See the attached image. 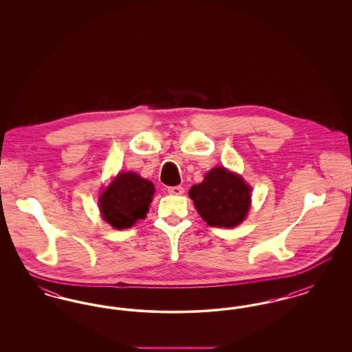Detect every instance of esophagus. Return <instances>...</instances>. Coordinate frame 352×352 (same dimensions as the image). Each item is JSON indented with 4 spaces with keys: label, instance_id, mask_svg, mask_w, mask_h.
<instances>
[{
    "label": "esophagus",
    "instance_id": "esophagus-1",
    "mask_svg": "<svg viewBox=\"0 0 352 352\" xmlns=\"http://www.w3.org/2000/svg\"><path fill=\"white\" fill-rule=\"evenodd\" d=\"M168 192L171 195H182L184 192V188L182 186H170V187H168Z\"/></svg>",
    "mask_w": 352,
    "mask_h": 352
}]
</instances>
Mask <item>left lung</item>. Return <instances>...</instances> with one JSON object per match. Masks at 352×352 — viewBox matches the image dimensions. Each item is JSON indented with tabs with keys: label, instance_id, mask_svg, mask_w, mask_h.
Masks as SVG:
<instances>
[{
	"label": "left lung",
	"instance_id": "obj_1",
	"mask_svg": "<svg viewBox=\"0 0 352 352\" xmlns=\"http://www.w3.org/2000/svg\"><path fill=\"white\" fill-rule=\"evenodd\" d=\"M188 195L208 226L231 228L247 217L251 187L227 168H215L206 174L201 184L190 188Z\"/></svg>",
	"mask_w": 352,
	"mask_h": 352
}]
</instances>
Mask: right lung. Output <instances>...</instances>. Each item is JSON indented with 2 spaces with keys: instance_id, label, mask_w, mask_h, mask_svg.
<instances>
[{
  "instance_id": "add662e5",
  "label": "right lung",
  "mask_w": 352,
  "mask_h": 352,
  "mask_svg": "<svg viewBox=\"0 0 352 352\" xmlns=\"http://www.w3.org/2000/svg\"><path fill=\"white\" fill-rule=\"evenodd\" d=\"M154 186L135 173H121L108 186L99 199L101 214L113 228L132 227L144 219L153 201Z\"/></svg>"
}]
</instances>
